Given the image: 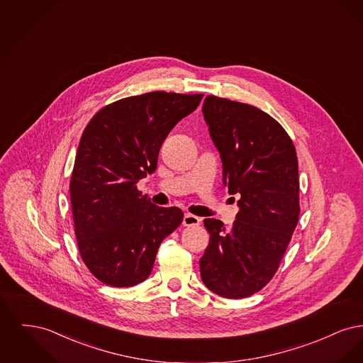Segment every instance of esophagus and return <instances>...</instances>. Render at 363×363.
I'll list each match as a JSON object with an SVG mask.
<instances>
[{
  "instance_id": "esophagus-1",
  "label": "esophagus",
  "mask_w": 363,
  "mask_h": 363,
  "mask_svg": "<svg viewBox=\"0 0 363 363\" xmlns=\"http://www.w3.org/2000/svg\"><path fill=\"white\" fill-rule=\"evenodd\" d=\"M200 222H201L200 218H197V216H194V215H191V213H186V215L184 216L182 225H185V227H191V225H200Z\"/></svg>"
}]
</instances>
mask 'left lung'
<instances>
[{
  "instance_id": "obj_1",
  "label": "left lung",
  "mask_w": 363,
  "mask_h": 363,
  "mask_svg": "<svg viewBox=\"0 0 363 363\" xmlns=\"http://www.w3.org/2000/svg\"><path fill=\"white\" fill-rule=\"evenodd\" d=\"M208 130L223 163V184L241 194L227 230L206 219L209 243L200 275L212 293L240 299L259 291L277 274L299 219L298 159L293 140L255 106L208 95Z\"/></svg>"
}]
</instances>
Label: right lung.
I'll use <instances>...</instances> for the list:
<instances>
[{"label":"right lung","mask_w":363,"mask_h":363,"mask_svg":"<svg viewBox=\"0 0 363 363\" xmlns=\"http://www.w3.org/2000/svg\"><path fill=\"white\" fill-rule=\"evenodd\" d=\"M201 99V94L147 92L104 106L88 122L70 178V203L80 256L104 284L144 281L160 243L182 223L179 208L154 206L136 184L155 172L164 138Z\"/></svg>","instance_id":"obj_1"}]
</instances>
